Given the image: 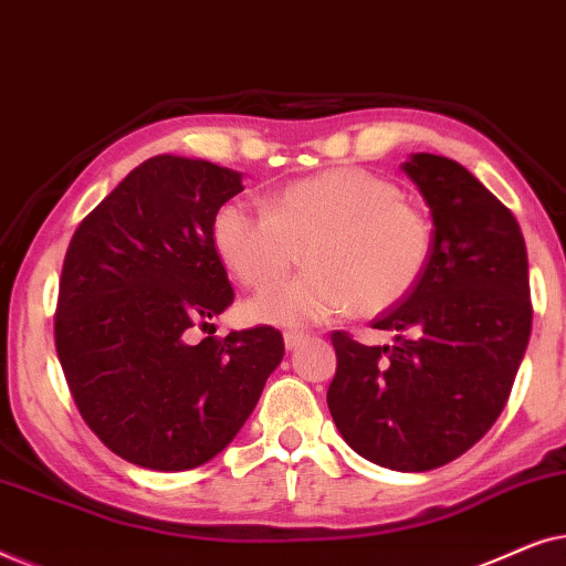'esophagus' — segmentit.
<instances>
[{
	"mask_svg": "<svg viewBox=\"0 0 566 566\" xmlns=\"http://www.w3.org/2000/svg\"><path fill=\"white\" fill-rule=\"evenodd\" d=\"M306 335L304 332H293V329H289V332H283V343H285V347H289V350H296V347H301L306 343Z\"/></svg>",
	"mask_w": 566,
	"mask_h": 566,
	"instance_id": "34e87169",
	"label": "esophagus"
}]
</instances>
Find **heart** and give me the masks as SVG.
<instances>
[{
    "instance_id": "heart-1",
    "label": "heart",
    "mask_w": 566,
    "mask_h": 566,
    "mask_svg": "<svg viewBox=\"0 0 566 566\" xmlns=\"http://www.w3.org/2000/svg\"><path fill=\"white\" fill-rule=\"evenodd\" d=\"M213 247L239 283L275 285L304 250L308 270L252 298L254 322L308 327L350 312L378 314L428 268L432 227L397 185L358 167L296 180L262 208L229 200L213 216Z\"/></svg>"
}]
</instances>
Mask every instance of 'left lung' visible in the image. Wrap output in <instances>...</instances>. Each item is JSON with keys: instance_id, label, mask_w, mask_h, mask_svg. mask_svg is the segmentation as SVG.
Segmentation results:
<instances>
[{"instance_id": "obj_1", "label": "left lung", "mask_w": 566, "mask_h": 566, "mask_svg": "<svg viewBox=\"0 0 566 566\" xmlns=\"http://www.w3.org/2000/svg\"><path fill=\"white\" fill-rule=\"evenodd\" d=\"M432 216V252L412 291L374 322L368 347L332 335L327 405L363 459L430 471L467 453L497 420L531 337L528 254L515 216L459 161L412 154L399 167Z\"/></svg>"}]
</instances>
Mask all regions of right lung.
<instances>
[{"instance_id":"obj_1","label":"right lung","mask_w":566,"mask_h":566,"mask_svg":"<svg viewBox=\"0 0 566 566\" xmlns=\"http://www.w3.org/2000/svg\"><path fill=\"white\" fill-rule=\"evenodd\" d=\"M242 190V172L159 154L80 223L66 250L61 368L84 422L136 467L185 471L211 461L283 360L273 327L188 339L234 301L213 216Z\"/></svg>"}]
</instances>
